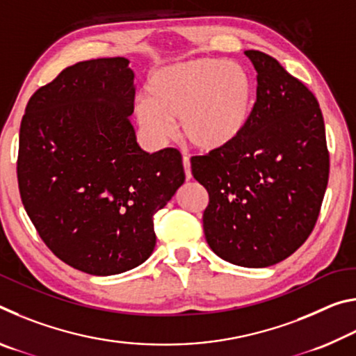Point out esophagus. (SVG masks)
I'll return each mask as SVG.
<instances>
[{
    "label": "esophagus",
    "instance_id": "34e87169",
    "mask_svg": "<svg viewBox=\"0 0 356 356\" xmlns=\"http://www.w3.org/2000/svg\"><path fill=\"white\" fill-rule=\"evenodd\" d=\"M182 161H184V170H185V177L186 179H191V165H190V159L186 155H184V159H182Z\"/></svg>",
    "mask_w": 356,
    "mask_h": 356
}]
</instances>
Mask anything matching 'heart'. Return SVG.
I'll use <instances>...</instances> for the list:
<instances>
[{
  "instance_id": "heart-1",
  "label": "heart",
  "mask_w": 356,
  "mask_h": 356,
  "mask_svg": "<svg viewBox=\"0 0 356 356\" xmlns=\"http://www.w3.org/2000/svg\"><path fill=\"white\" fill-rule=\"evenodd\" d=\"M147 97L135 111L141 127L156 141L170 138L180 118L182 135L191 146L218 150L237 141L248 127L256 86L248 70L220 58H196L154 70Z\"/></svg>"
}]
</instances>
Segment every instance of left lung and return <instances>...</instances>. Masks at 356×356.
I'll return each instance as SVG.
<instances>
[{
  "label": "left lung",
  "instance_id": "left-lung-1",
  "mask_svg": "<svg viewBox=\"0 0 356 356\" xmlns=\"http://www.w3.org/2000/svg\"><path fill=\"white\" fill-rule=\"evenodd\" d=\"M245 55L257 72L248 127L227 147L191 159L206 186L202 226L216 256L240 267H270L293 254L316 226L330 174L318 102L275 58Z\"/></svg>",
  "mask_w": 356,
  "mask_h": 356
}]
</instances>
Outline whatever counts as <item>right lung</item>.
Returning <instances> with one entry per match:
<instances>
[{"label":"right lung","instance_id":"add662e5","mask_svg":"<svg viewBox=\"0 0 356 356\" xmlns=\"http://www.w3.org/2000/svg\"><path fill=\"white\" fill-rule=\"evenodd\" d=\"M125 58L76 63L29 99L20 125L22 202L53 254L108 276L155 248L154 215L185 180L182 155L136 143L134 70Z\"/></svg>","mask_w":356,"mask_h":356}]
</instances>
